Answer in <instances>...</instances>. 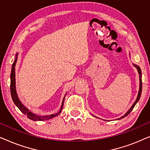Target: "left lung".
<instances>
[{"label": "left lung", "instance_id": "8db88e82", "mask_svg": "<svg viewBox=\"0 0 150 150\" xmlns=\"http://www.w3.org/2000/svg\"><path fill=\"white\" fill-rule=\"evenodd\" d=\"M133 65H134V66L137 68V71H138L139 74V93H138V95H137V98L136 100H135V102H134V104H133L132 105V106H131V107L130 108V109H129L128 111L126 112V114H125L124 115H123L122 117H121L120 118H118L117 120H121V119L125 117H126L127 115H128L130 114V112L132 111L133 108H134V106L136 105V104L139 102V99H140L141 95V91H142V79H141V70L140 67L138 66V65H135V64H133Z\"/></svg>", "mask_w": 150, "mask_h": 150}]
</instances>
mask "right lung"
Segmentation results:
<instances>
[{"label":"right lung","instance_id":"1","mask_svg":"<svg viewBox=\"0 0 150 150\" xmlns=\"http://www.w3.org/2000/svg\"><path fill=\"white\" fill-rule=\"evenodd\" d=\"M18 53H16V57H15V60H14L13 64H12V67H11V76H10V79H11V83H10V89H11V98L12 100L14 102V104H16V106L19 108L20 111H21L22 113L24 115H26V117L30 120H31L33 121H45V120H50V119H52L54 117H56L59 114H60V112H61V110L63 109V102H64V100H65V97L66 96L65 94L64 98H63L62 104H61L60 110L58 112L54 114H52V115H45V116H40V115H38L33 113L31 111H30L28 109L26 106H24L20 100L18 98L17 92H16V62H17V59H18Z\"/></svg>","mask_w":150,"mask_h":150}]
</instances>
